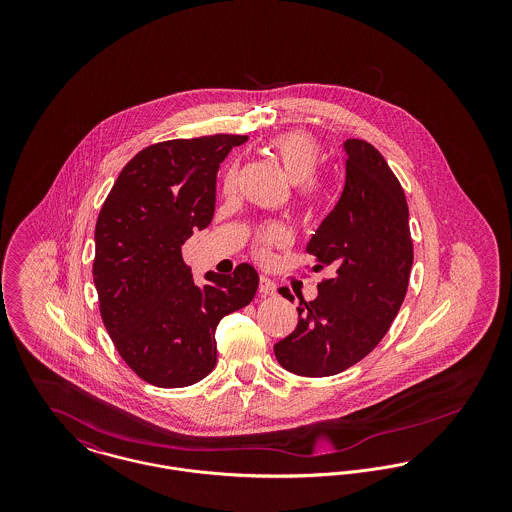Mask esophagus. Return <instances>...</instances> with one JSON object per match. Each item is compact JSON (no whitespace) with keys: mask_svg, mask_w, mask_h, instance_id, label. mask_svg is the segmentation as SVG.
Returning <instances> with one entry per match:
<instances>
[{"mask_svg":"<svg viewBox=\"0 0 512 512\" xmlns=\"http://www.w3.org/2000/svg\"><path fill=\"white\" fill-rule=\"evenodd\" d=\"M259 293L263 295H274L276 293V284L267 278V276H261L259 278Z\"/></svg>","mask_w":512,"mask_h":512,"instance_id":"obj_1","label":"esophagus"}]
</instances>
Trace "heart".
Here are the masks:
<instances>
[{"instance_id":"obj_1","label":"heart","mask_w":512,"mask_h":512,"mask_svg":"<svg viewBox=\"0 0 512 512\" xmlns=\"http://www.w3.org/2000/svg\"><path fill=\"white\" fill-rule=\"evenodd\" d=\"M267 151L276 159L293 184H299V194L305 201H315L320 195V186L311 178L320 167L322 151L317 140L305 132H286L268 142ZM236 184V169H228L224 176V188L232 190ZM286 232L280 226H272L265 232L257 251L263 255L270 244H282Z\"/></svg>"}]
</instances>
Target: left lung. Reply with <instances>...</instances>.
<instances>
[{
  "mask_svg": "<svg viewBox=\"0 0 512 512\" xmlns=\"http://www.w3.org/2000/svg\"><path fill=\"white\" fill-rule=\"evenodd\" d=\"M345 184L336 207L307 244L313 270L330 268L313 301L299 297L297 326L274 345L299 376H332L359 363L397 317L413 267L405 192L386 159L365 140H345ZM280 293L293 301L288 288Z\"/></svg>",
  "mask_w": 512,
  "mask_h": 512,
  "instance_id": "left-lung-1",
  "label": "left lung"
}]
</instances>
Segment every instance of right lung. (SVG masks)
Instances as JSON below:
<instances>
[{"label":"right lung","mask_w":512,"mask_h":512,"mask_svg":"<svg viewBox=\"0 0 512 512\" xmlns=\"http://www.w3.org/2000/svg\"><path fill=\"white\" fill-rule=\"evenodd\" d=\"M247 136L217 134L142 149L122 169L96 222L94 284L124 363L157 388H184L217 365L220 320L259 286L251 265L209 270L197 286L182 245L211 224L217 172Z\"/></svg>","instance_id":"add662e5"}]
</instances>
